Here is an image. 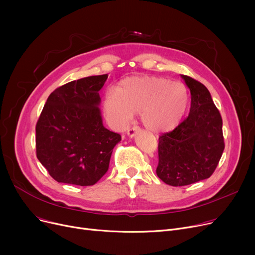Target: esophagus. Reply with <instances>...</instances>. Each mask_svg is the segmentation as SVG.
<instances>
[{
  "instance_id": "esophagus-1",
  "label": "esophagus",
  "mask_w": 255,
  "mask_h": 255,
  "mask_svg": "<svg viewBox=\"0 0 255 255\" xmlns=\"http://www.w3.org/2000/svg\"><path fill=\"white\" fill-rule=\"evenodd\" d=\"M139 128L138 127H132V128H130V129H128V131H127V134H128V136L129 137H134L135 136V134H136V133L137 132H139Z\"/></svg>"
}]
</instances>
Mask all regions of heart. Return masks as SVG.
I'll return each instance as SVG.
<instances>
[{
    "mask_svg": "<svg viewBox=\"0 0 255 255\" xmlns=\"http://www.w3.org/2000/svg\"><path fill=\"white\" fill-rule=\"evenodd\" d=\"M105 93L104 112L117 128H124L135 113L141 123L154 132L175 128L188 105L186 87L156 76L129 77Z\"/></svg>",
    "mask_w": 255,
    "mask_h": 255,
    "instance_id": "1",
    "label": "heart"
}]
</instances>
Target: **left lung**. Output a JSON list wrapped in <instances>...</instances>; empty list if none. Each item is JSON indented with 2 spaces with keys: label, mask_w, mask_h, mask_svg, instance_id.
<instances>
[{
  "label": "left lung",
  "mask_w": 255,
  "mask_h": 255,
  "mask_svg": "<svg viewBox=\"0 0 255 255\" xmlns=\"http://www.w3.org/2000/svg\"><path fill=\"white\" fill-rule=\"evenodd\" d=\"M181 77L190 90V113L159 137L156 169L159 179L175 187L210 178L224 150L222 119L209 90L189 76Z\"/></svg>",
  "instance_id": "left-lung-1"
}]
</instances>
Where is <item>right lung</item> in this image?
<instances>
[{"label": "right lung", "instance_id": "right-lung-1", "mask_svg": "<svg viewBox=\"0 0 255 255\" xmlns=\"http://www.w3.org/2000/svg\"><path fill=\"white\" fill-rule=\"evenodd\" d=\"M109 75L73 80L53 91L36 125V153L59 183L96 184L121 135L103 126L99 91Z\"/></svg>", "mask_w": 255, "mask_h": 255}]
</instances>
